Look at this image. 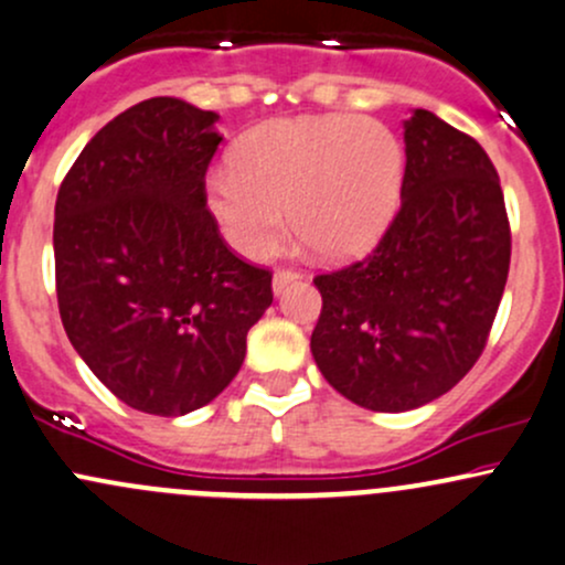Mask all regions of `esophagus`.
<instances>
[{"instance_id":"obj_1","label":"esophagus","mask_w":565,"mask_h":565,"mask_svg":"<svg viewBox=\"0 0 565 565\" xmlns=\"http://www.w3.org/2000/svg\"><path fill=\"white\" fill-rule=\"evenodd\" d=\"M297 278H300L297 270H276V276H274V291H276V295H281V291L287 289L289 284L297 281Z\"/></svg>"}]
</instances>
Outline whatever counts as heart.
I'll list each match as a JSON object with an SVG mask.
<instances>
[{"label": "heart", "instance_id": "obj_1", "mask_svg": "<svg viewBox=\"0 0 565 565\" xmlns=\"http://www.w3.org/2000/svg\"><path fill=\"white\" fill-rule=\"evenodd\" d=\"M206 178V210L238 255L268 260L291 228L323 260H353L398 215L406 157L393 129L332 114L276 119L231 148Z\"/></svg>", "mask_w": 565, "mask_h": 565}]
</instances>
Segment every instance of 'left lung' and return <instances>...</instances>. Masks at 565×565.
<instances>
[{"mask_svg":"<svg viewBox=\"0 0 565 565\" xmlns=\"http://www.w3.org/2000/svg\"><path fill=\"white\" fill-rule=\"evenodd\" d=\"M401 210L364 260L316 276L310 353L323 380L372 412L449 393L483 353L510 270L499 174L470 135L414 108Z\"/></svg>","mask_w":565,"mask_h":565,"instance_id":"8db88e82","label":"left lung"}]
</instances>
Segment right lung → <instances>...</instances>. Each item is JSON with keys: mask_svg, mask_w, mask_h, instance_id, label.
Segmentation results:
<instances>
[{"mask_svg": "<svg viewBox=\"0 0 565 565\" xmlns=\"http://www.w3.org/2000/svg\"><path fill=\"white\" fill-rule=\"evenodd\" d=\"M215 111L151 97L84 146L55 201L57 308L71 345L116 398L183 417L217 398L274 302L206 210Z\"/></svg>", "mask_w": 565, "mask_h": 565, "instance_id": "right-lung-1", "label": "right lung"}]
</instances>
